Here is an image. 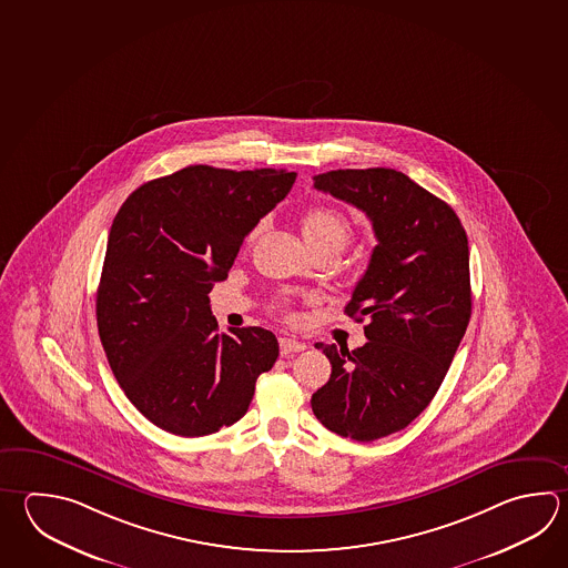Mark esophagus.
<instances>
[{"label": "esophagus", "instance_id": "34e87169", "mask_svg": "<svg viewBox=\"0 0 568 568\" xmlns=\"http://www.w3.org/2000/svg\"><path fill=\"white\" fill-rule=\"evenodd\" d=\"M278 347H281V355L300 354V352L307 349L305 343L300 342V339H291V337H281Z\"/></svg>", "mask_w": 568, "mask_h": 568}]
</instances>
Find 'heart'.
I'll return each instance as SVG.
<instances>
[{
  "label": "heart",
  "mask_w": 568,
  "mask_h": 568,
  "mask_svg": "<svg viewBox=\"0 0 568 568\" xmlns=\"http://www.w3.org/2000/svg\"><path fill=\"white\" fill-rule=\"evenodd\" d=\"M301 231L311 248L329 246L342 253L352 239V221L337 209L327 204H315L301 214Z\"/></svg>",
  "instance_id": "heart-1"
}]
</instances>
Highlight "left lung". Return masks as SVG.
<instances>
[{"instance_id": "8db88e82", "label": "left lung", "mask_w": 568, "mask_h": 568, "mask_svg": "<svg viewBox=\"0 0 568 568\" xmlns=\"http://www.w3.org/2000/svg\"><path fill=\"white\" fill-rule=\"evenodd\" d=\"M313 186L364 211L377 245L345 313L369 342L317 343L332 377L313 414L343 438L374 442L406 428L436 396L471 313L470 251L458 214L404 172L345 169Z\"/></svg>"}]
</instances>
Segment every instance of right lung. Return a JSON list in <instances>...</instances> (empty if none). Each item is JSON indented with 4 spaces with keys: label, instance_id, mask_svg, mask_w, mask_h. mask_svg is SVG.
<instances>
[{
    "label": "right lung",
    "instance_id": "right-lung-1",
    "mask_svg": "<svg viewBox=\"0 0 568 568\" xmlns=\"http://www.w3.org/2000/svg\"><path fill=\"white\" fill-rule=\"evenodd\" d=\"M295 176L194 164L144 182L120 206L98 285V333L120 387L154 426L184 438L233 426L277 362L267 329L219 333L209 293Z\"/></svg>",
    "mask_w": 568,
    "mask_h": 568
}]
</instances>
